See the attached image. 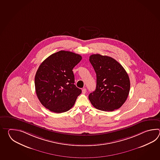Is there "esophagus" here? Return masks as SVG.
<instances>
[{"mask_svg":"<svg viewBox=\"0 0 160 160\" xmlns=\"http://www.w3.org/2000/svg\"><path fill=\"white\" fill-rule=\"evenodd\" d=\"M82 93H83V94H85V93L86 92H87V91H86V88H84L82 89Z\"/></svg>","mask_w":160,"mask_h":160,"instance_id":"obj_1","label":"esophagus"}]
</instances>
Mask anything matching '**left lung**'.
<instances>
[{
  "instance_id": "obj_1",
  "label": "left lung",
  "mask_w": 160,
  "mask_h": 160,
  "mask_svg": "<svg viewBox=\"0 0 160 160\" xmlns=\"http://www.w3.org/2000/svg\"><path fill=\"white\" fill-rule=\"evenodd\" d=\"M89 61L97 75L96 89L88 95L90 101L95 108L102 111L119 109L129 93V77L125 70L108 56L92 54Z\"/></svg>"
}]
</instances>
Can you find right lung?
Masks as SVG:
<instances>
[{
    "instance_id": "1",
    "label": "right lung",
    "mask_w": 160,
    "mask_h": 160,
    "mask_svg": "<svg viewBox=\"0 0 160 160\" xmlns=\"http://www.w3.org/2000/svg\"><path fill=\"white\" fill-rule=\"evenodd\" d=\"M80 55L70 51H58L46 58L35 77L38 98L52 112L61 113L74 106L81 90L74 85L72 69L81 61Z\"/></svg>"
}]
</instances>
